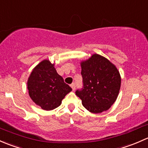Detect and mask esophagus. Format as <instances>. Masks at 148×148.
<instances>
[{
  "mask_svg": "<svg viewBox=\"0 0 148 148\" xmlns=\"http://www.w3.org/2000/svg\"><path fill=\"white\" fill-rule=\"evenodd\" d=\"M71 87L72 88L73 90H75V83H72V84L71 85Z\"/></svg>",
  "mask_w": 148,
  "mask_h": 148,
  "instance_id": "obj_1",
  "label": "esophagus"
}]
</instances>
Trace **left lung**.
Returning <instances> with one entry per match:
<instances>
[{
  "instance_id": "1",
  "label": "left lung",
  "mask_w": 148,
  "mask_h": 148,
  "mask_svg": "<svg viewBox=\"0 0 148 148\" xmlns=\"http://www.w3.org/2000/svg\"><path fill=\"white\" fill-rule=\"evenodd\" d=\"M83 87L75 94L82 104L92 113L108 110L119 94L121 77L115 65L103 56L93 54L82 61Z\"/></svg>"
}]
</instances>
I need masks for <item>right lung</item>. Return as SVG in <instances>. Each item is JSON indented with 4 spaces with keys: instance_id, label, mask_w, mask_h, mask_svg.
Listing matches in <instances>:
<instances>
[{
    "instance_id": "add662e5",
    "label": "right lung",
    "mask_w": 148,
    "mask_h": 148,
    "mask_svg": "<svg viewBox=\"0 0 148 148\" xmlns=\"http://www.w3.org/2000/svg\"><path fill=\"white\" fill-rule=\"evenodd\" d=\"M27 85L30 98L45 110L60 106L62 100L72 90L58 74L54 63L48 60H42L33 68Z\"/></svg>"
}]
</instances>
